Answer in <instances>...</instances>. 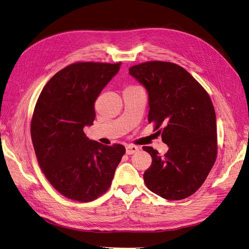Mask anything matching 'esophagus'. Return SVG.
<instances>
[{
    "label": "esophagus",
    "mask_w": 249,
    "mask_h": 249,
    "mask_svg": "<svg viewBox=\"0 0 249 249\" xmlns=\"http://www.w3.org/2000/svg\"><path fill=\"white\" fill-rule=\"evenodd\" d=\"M138 147L135 146V145H126L125 146V153L126 155H133L135 153H137Z\"/></svg>",
    "instance_id": "obj_1"
}]
</instances>
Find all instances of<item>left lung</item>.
Segmentation results:
<instances>
[{
    "label": "left lung",
    "mask_w": 249,
    "mask_h": 249,
    "mask_svg": "<svg viewBox=\"0 0 249 249\" xmlns=\"http://www.w3.org/2000/svg\"><path fill=\"white\" fill-rule=\"evenodd\" d=\"M129 73L148 92V123L169 149L163 157L152 146L143 178L148 189L169 200L196 192L217 158L216 114L206 89L182 66L148 61L130 67Z\"/></svg>",
    "instance_id": "8db88e82"
}]
</instances>
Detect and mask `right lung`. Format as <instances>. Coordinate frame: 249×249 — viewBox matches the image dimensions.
<instances>
[{
    "instance_id": "1",
    "label": "right lung",
    "mask_w": 249,
    "mask_h": 249,
    "mask_svg": "<svg viewBox=\"0 0 249 249\" xmlns=\"http://www.w3.org/2000/svg\"><path fill=\"white\" fill-rule=\"evenodd\" d=\"M118 63L76 62L59 71L35 105L31 137L50 184L66 198L88 202L107 192L125 148L89 140L94 102L119 71Z\"/></svg>"
}]
</instances>
